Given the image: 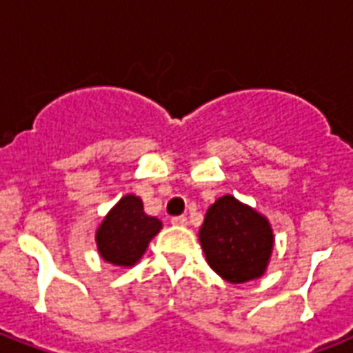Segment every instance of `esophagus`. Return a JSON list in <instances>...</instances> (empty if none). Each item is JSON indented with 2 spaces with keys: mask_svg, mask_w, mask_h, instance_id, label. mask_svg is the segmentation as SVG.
I'll return each mask as SVG.
<instances>
[{
  "mask_svg": "<svg viewBox=\"0 0 353 353\" xmlns=\"http://www.w3.org/2000/svg\"><path fill=\"white\" fill-rule=\"evenodd\" d=\"M170 221H172V225H177V227L187 225V218H185V216H174Z\"/></svg>",
  "mask_w": 353,
  "mask_h": 353,
  "instance_id": "1",
  "label": "esophagus"
}]
</instances>
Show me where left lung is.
Listing matches in <instances>:
<instances>
[{"label": "left lung", "mask_w": 353, "mask_h": 353, "mask_svg": "<svg viewBox=\"0 0 353 353\" xmlns=\"http://www.w3.org/2000/svg\"><path fill=\"white\" fill-rule=\"evenodd\" d=\"M199 243L207 263L231 284L263 276L273 254V227L263 214L225 194L210 205Z\"/></svg>", "instance_id": "left-lung-1"}]
</instances>
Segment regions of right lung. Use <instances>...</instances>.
Returning <instances> with one entry per match:
<instances>
[{
  "mask_svg": "<svg viewBox=\"0 0 353 353\" xmlns=\"http://www.w3.org/2000/svg\"><path fill=\"white\" fill-rule=\"evenodd\" d=\"M161 229V220L144 212L143 199L126 194L104 216L97 229V249L108 263L132 268L143 258L148 243Z\"/></svg>",
  "mask_w": 353,
  "mask_h": 353,
  "instance_id": "obj_1",
  "label": "right lung"
}]
</instances>
